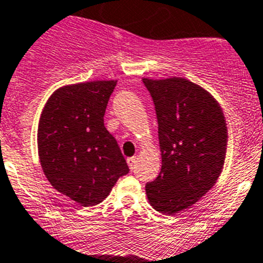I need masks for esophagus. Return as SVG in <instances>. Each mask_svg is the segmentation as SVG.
Segmentation results:
<instances>
[{"mask_svg":"<svg viewBox=\"0 0 263 263\" xmlns=\"http://www.w3.org/2000/svg\"><path fill=\"white\" fill-rule=\"evenodd\" d=\"M136 160L137 158L136 157H131V158H127V164H128L129 170H134L135 168V164H136Z\"/></svg>","mask_w":263,"mask_h":263,"instance_id":"esophagus-1","label":"esophagus"}]
</instances>
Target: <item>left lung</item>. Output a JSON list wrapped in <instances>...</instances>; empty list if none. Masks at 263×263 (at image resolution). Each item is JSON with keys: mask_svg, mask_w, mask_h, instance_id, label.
I'll return each mask as SVG.
<instances>
[{"mask_svg": "<svg viewBox=\"0 0 263 263\" xmlns=\"http://www.w3.org/2000/svg\"><path fill=\"white\" fill-rule=\"evenodd\" d=\"M142 82L154 101L162 153L159 176L145 191L155 211L172 216L195 204L222 172L226 119L217 100L186 78Z\"/></svg>", "mask_w": 263, "mask_h": 263, "instance_id": "1", "label": "left lung"}]
</instances>
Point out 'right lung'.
Instances as JSON below:
<instances>
[{
    "label": "right lung",
    "instance_id": "add662e5",
    "mask_svg": "<svg viewBox=\"0 0 263 263\" xmlns=\"http://www.w3.org/2000/svg\"><path fill=\"white\" fill-rule=\"evenodd\" d=\"M117 81H91L58 88L38 123L41 165L59 193L83 207L103 202L129 168L104 114Z\"/></svg>",
    "mask_w": 263,
    "mask_h": 263
}]
</instances>
